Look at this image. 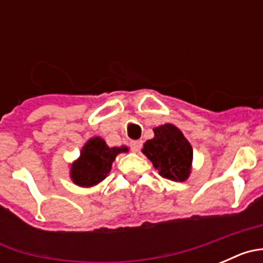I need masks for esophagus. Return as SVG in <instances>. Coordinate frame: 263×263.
<instances>
[{
	"mask_svg": "<svg viewBox=\"0 0 263 263\" xmlns=\"http://www.w3.org/2000/svg\"><path fill=\"white\" fill-rule=\"evenodd\" d=\"M141 146H142V141H132V142H130V147H132V150L136 153L139 152Z\"/></svg>",
	"mask_w": 263,
	"mask_h": 263,
	"instance_id": "esophagus-1",
	"label": "esophagus"
}]
</instances>
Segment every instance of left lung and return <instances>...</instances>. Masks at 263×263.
Here are the masks:
<instances>
[{
	"instance_id": "left-lung-1",
	"label": "left lung",
	"mask_w": 263,
	"mask_h": 263,
	"mask_svg": "<svg viewBox=\"0 0 263 263\" xmlns=\"http://www.w3.org/2000/svg\"><path fill=\"white\" fill-rule=\"evenodd\" d=\"M142 153L152 160L160 176L184 182L190 176L192 164V146L183 133L171 124L154 129V138L146 141Z\"/></svg>"
}]
</instances>
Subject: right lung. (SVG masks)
I'll use <instances>...</instances> for the list:
<instances>
[{
    "label": "right lung",
    "instance_id": "obj_1",
    "mask_svg": "<svg viewBox=\"0 0 263 263\" xmlns=\"http://www.w3.org/2000/svg\"><path fill=\"white\" fill-rule=\"evenodd\" d=\"M127 147H109L103 138H90L81 148L80 157L71 166V179L80 187L99 184L110 173L111 163L120 153Z\"/></svg>",
    "mask_w": 263,
    "mask_h": 263
}]
</instances>
